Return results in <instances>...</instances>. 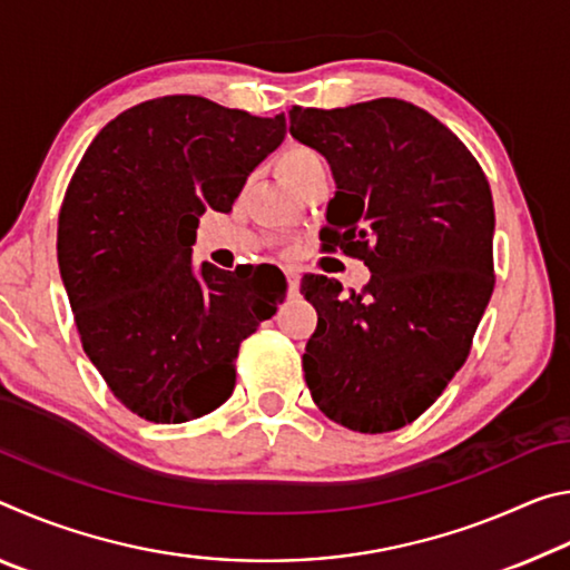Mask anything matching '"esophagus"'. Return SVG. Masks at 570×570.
<instances>
[{
    "label": "esophagus",
    "instance_id": "obj_1",
    "mask_svg": "<svg viewBox=\"0 0 570 570\" xmlns=\"http://www.w3.org/2000/svg\"><path fill=\"white\" fill-rule=\"evenodd\" d=\"M288 292H298V272H288Z\"/></svg>",
    "mask_w": 570,
    "mask_h": 570
}]
</instances>
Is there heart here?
Listing matches in <instances>:
<instances>
[{
  "label": "heart",
  "instance_id": "heart-1",
  "mask_svg": "<svg viewBox=\"0 0 570 570\" xmlns=\"http://www.w3.org/2000/svg\"><path fill=\"white\" fill-rule=\"evenodd\" d=\"M276 168L288 186L296 188L308 173L316 168H324V158L306 146H286L282 153H278Z\"/></svg>",
  "mask_w": 570,
  "mask_h": 570
}]
</instances>
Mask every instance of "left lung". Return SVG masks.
<instances>
[{
    "label": "left lung",
    "mask_w": 570,
    "mask_h": 570,
    "mask_svg": "<svg viewBox=\"0 0 570 570\" xmlns=\"http://www.w3.org/2000/svg\"><path fill=\"white\" fill-rule=\"evenodd\" d=\"M292 135L320 150L336 183L326 248L362 258V294L306 274L320 322L304 377L326 417L354 432L400 430L465 364L493 294L495 208L478 160L417 105L380 98L288 110Z\"/></svg>",
    "instance_id": "left-lung-1"
}]
</instances>
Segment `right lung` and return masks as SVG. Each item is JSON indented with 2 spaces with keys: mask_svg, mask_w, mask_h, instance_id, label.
Wrapping results in <instances>:
<instances>
[{
  "mask_svg": "<svg viewBox=\"0 0 570 570\" xmlns=\"http://www.w3.org/2000/svg\"><path fill=\"white\" fill-rule=\"evenodd\" d=\"M284 135V115L168 95L120 112L85 150L57 262L85 354L138 417L178 424L220 407L240 342L286 296L250 268L193 264L200 216L228 214Z\"/></svg>",
  "mask_w": 570,
  "mask_h": 570,
  "instance_id": "right-lung-1",
  "label": "right lung"
}]
</instances>
